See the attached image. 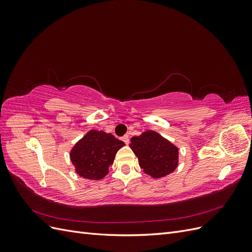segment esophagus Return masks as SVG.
<instances>
[{
  "mask_svg": "<svg viewBox=\"0 0 252 252\" xmlns=\"http://www.w3.org/2000/svg\"><path fill=\"white\" fill-rule=\"evenodd\" d=\"M122 140L124 141V143H125L126 145H128V144H129V136H128L127 134H125V135L123 136V138H122Z\"/></svg>",
  "mask_w": 252,
  "mask_h": 252,
  "instance_id": "obj_1",
  "label": "esophagus"
}]
</instances>
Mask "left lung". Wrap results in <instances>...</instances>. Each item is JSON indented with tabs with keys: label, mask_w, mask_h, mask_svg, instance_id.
<instances>
[{
	"label": "left lung",
	"mask_w": 252,
	"mask_h": 252,
	"mask_svg": "<svg viewBox=\"0 0 252 252\" xmlns=\"http://www.w3.org/2000/svg\"><path fill=\"white\" fill-rule=\"evenodd\" d=\"M129 146L138 157L143 171L152 178L165 177L178 167V147L156 131L148 130L133 136Z\"/></svg>",
	"instance_id": "left-lung-1"
}]
</instances>
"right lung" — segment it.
<instances>
[{"mask_svg": "<svg viewBox=\"0 0 252 252\" xmlns=\"http://www.w3.org/2000/svg\"><path fill=\"white\" fill-rule=\"evenodd\" d=\"M124 145L111 133L90 130L74 145L70 159L80 177L101 180L108 173L118 150Z\"/></svg>", "mask_w": 252, "mask_h": 252, "instance_id": "right-lung-1", "label": "right lung"}]
</instances>
